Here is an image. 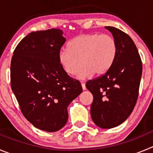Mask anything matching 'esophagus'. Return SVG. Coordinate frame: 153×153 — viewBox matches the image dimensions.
Here are the masks:
<instances>
[{"label": "esophagus", "instance_id": "obj_1", "mask_svg": "<svg viewBox=\"0 0 153 153\" xmlns=\"http://www.w3.org/2000/svg\"><path fill=\"white\" fill-rule=\"evenodd\" d=\"M81 87H82V89L83 90L86 89V86H85V84L84 82H81Z\"/></svg>", "mask_w": 153, "mask_h": 153}]
</instances>
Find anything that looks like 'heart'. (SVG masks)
Segmentation results:
<instances>
[{
    "instance_id": "b5f03b06",
    "label": "heart",
    "mask_w": 153,
    "mask_h": 153,
    "mask_svg": "<svg viewBox=\"0 0 153 153\" xmlns=\"http://www.w3.org/2000/svg\"><path fill=\"white\" fill-rule=\"evenodd\" d=\"M117 53V44L112 36L106 34H84L70 41L68 50L59 52V62L68 75L78 72V78L85 79L102 75L112 66Z\"/></svg>"
}]
</instances>
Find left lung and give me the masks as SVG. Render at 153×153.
Here are the masks:
<instances>
[{"instance_id": "8db88e82", "label": "left lung", "mask_w": 153, "mask_h": 153, "mask_svg": "<svg viewBox=\"0 0 153 153\" xmlns=\"http://www.w3.org/2000/svg\"><path fill=\"white\" fill-rule=\"evenodd\" d=\"M117 44L115 59L105 74L87 81L94 100L91 118L101 128H115L129 117L136 105L142 75V61L131 37L122 30L105 26Z\"/></svg>"}]
</instances>
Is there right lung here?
Listing matches in <instances>:
<instances>
[{"instance_id":"add662e5","label":"right lung","mask_w":153,"mask_h":153,"mask_svg":"<svg viewBox=\"0 0 153 153\" xmlns=\"http://www.w3.org/2000/svg\"><path fill=\"white\" fill-rule=\"evenodd\" d=\"M59 28L31 32L14 50L10 65L11 88L21 112L35 128L55 132L68 120L67 107L82 92L59 62L65 42Z\"/></svg>"}]
</instances>
